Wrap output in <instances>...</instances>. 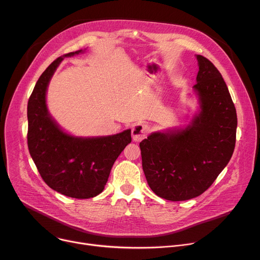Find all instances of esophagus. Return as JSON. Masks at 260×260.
Listing matches in <instances>:
<instances>
[{
  "label": "esophagus",
  "instance_id": "esophagus-1",
  "mask_svg": "<svg viewBox=\"0 0 260 260\" xmlns=\"http://www.w3.org/2000/svg\"><path fill=\"white\" fill-rule=\"evenodd\" d=\"M148 133V126L142 122L135 123L132 127V137L133 140L139 142L146 137Z\"/></svg>",
  "mask_w": 260,
  "mask_h": 260
}]
</instances>
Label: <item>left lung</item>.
Segmentation results:
<instances>
[{
	"instance_id": "left-lung-1",
	"label": "left lung",
	"mask_w": 260,
	"mask_h": 260,
	"mask_svg": "<svg viewBox=\"0 0 260 260\" xmlns=\"http://www.w3.org/2000/svg\"><path fill=\"white\" fill-rule=\"evenodd\" d=\"M201 111L185 129L153 133L140 142L146 181L158 197L177 202L201 196L229 163L235 147L237 116L216 67L197 55Z\"/></svg>"
}]
</instances>
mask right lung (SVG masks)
Returning a JSON list of instances; mask_svg holds the SVG:
<instances>
[{
    "label": "right lung",
    "instance_id": "add662e5",
    "mask_svg": "<svg viewBox=\"0 0 260 260\" xmlns=\"http://www.w3.org/2000/svg\"><path fill=\"white\" fill-rule=\"evenodd\" d=\"M64 54L52 62L39 78L28 100L27 142L31 158L44 182L55 191L74 199H90L105 189L111 169L132 142L131 129L113 136L76 138L63 133L48 113V83Z\"/></svg>",
    "mask_w": 260,
    "mask_h": 260
}]
</instances>
